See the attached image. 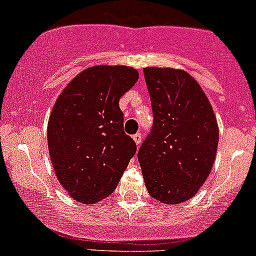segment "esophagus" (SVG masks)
I'll return each mask as SVG.
<instances>
[{
	"label": "esophagus",
	"mask_w": 256,
	"mask_h": 256,
	"mask_svg": "<svg viewBox=\"0 0 256 256\" xmlns=\"http://www.w3.org/2000/svg\"><path fill=\"white\" fill-rule=\"evenodd\" d=\"M132 138H134V141L136 142V144H138V146H140L141 141H142V136H141V134L140 132L135 134V135L132 136Z\"/></svg>",
	"instance_id": "1"
}]
</instances>
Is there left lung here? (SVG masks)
I'll use <instances>...</instances> for the list:
<instances>
[{
	"mask_svg": "<svg viewBox=\"0 0 256 256\" xmlns=\"http://www.w3.org/2000/svg\"><path fill=\"white\" fill-rule=\"evenodd\" d=\"M152 112L151 134L138 150L150 196L180 204L197 194L216 160L219 128L197 80L174 68H144Z\"/></svg>",
	"mask_w": 256,
	"mask_h": 256,
	"instance_id": "obj_1",
	"label": "left lung"
}]
</instances>
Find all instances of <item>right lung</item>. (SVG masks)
I'll list each match as a JSON object with an SVG mask.
<instances>
[{"label": "right lung", "mask_w": 256, "mask_h": 256, "mask_svg": "<svg viewBox=\"0 0 256 256\" xmlns=\"http://www.w3.org/2000/svg\"><path fill=\"white\" fill-rule=\"evenodd\" d=\"M138 79L131 66H90L64 88L52 109V164L64 190L82 204L109 197L136 154L135 141L124 131L118 100Z\"/></svg>", "instance_id": "1"}]
</instances>
